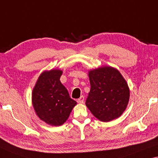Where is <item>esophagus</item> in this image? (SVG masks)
I'll list each match as a JSON object with an SVG mask.
<instances>
[{
	"label": "esophagus",
	"mask_w": 158,
	"mask_h": 158,
	"mask_svg": "<svg viewBox=\"0 0 158 158\" xmlns=\"http://www.w3.org/2000/svg\"><path fill=\"white\" fill-rule=\"evenodd\" d=\"M84 99H85V97L83 95H82L81 98L77 99V102L80 103V104H82L84 102Z\"/></svg>",
	"instance_id": "obj_1"
}]
</instances>
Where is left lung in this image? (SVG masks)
<instances>
[{"label": "left lung", "mask_w": 158, "mask_h": 158, "mask_svg": "<svg viewBox=\"0 0 158 158\" xmlns=\"http://www.w3.org/2000/svg\"><path fill=\"white\" fill-rule=\"evenodd\" d=\"M90 91L85 104L102 121L119 117L127 108L129 89L124 78L112 67H102L89 72Z\"/></svg>", "instance_id": "left-lung-1"}]
</instances>
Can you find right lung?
I'll return each mask as SVG.
<instances>
[{
  "instance_id": "add662e5",
  "label": "right lung",
  "mask_w": 158,
  "mask_h": 158,
  "mask_svg": "<svg viewBox=\"0 0 158 158\" xmlns=\"http://www.w3.org/2000/svg\"><path fill=\"white\" fill-rule=\"evenodd\" d=\"M61 75L59 70L42 73L32 92L36 113L42 121L52 126L62 125L77 104L60 82Z\"/></svg>"
}]
</instances>
